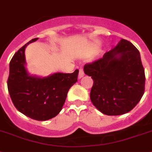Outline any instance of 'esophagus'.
<instances>
[{
	"label": "esophagus",
	"instance_id": "34e87169",
	"mask_svg": "<svg viewBox=\"0 0 152 152\" xmlns=\"http://www.w3.org/2000/svg\"><path fill=\"white\" fill-rule=\"evenodd\" d=\"M84 76V71H83V68H80L79 69V78H82L83 76Z\"/></svg>",
	"mask_w": 152,
	"mask_h": 152
}]
</instances>
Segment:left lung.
<instances>
[{
    "label": "left lung",
    "instance_id": "8db88e82",
    "mask_svg": "<svg viewBox=\"0 0 152 152\" xmlns=\"http://www.w3.org/2000/svg\"><path fill=\"white\" fill-rule=\"evenodd\" d=\"M91 76L92 103L109 116L128 113L141 100L145 86L140 52L129 41L121 39L103 57L84 66Z\"/></svg>",
    "mask_w": 152,
    "mask_h": 152
}]
</instances>
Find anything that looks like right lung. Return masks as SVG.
Segmentation results:
<instances>
[{"mask_svg": "<svg viewBox=\"0 0 152 152\" xmlns=\"http://www.w3.org/2000/svg\"><path fill=\"white\" fill-rule=\"evenodd\" d=\"M33 39L18 51L10 62L7 89L16 109L36 121H47L61 111L70 87L77 82L79 70L55 73L40 78L29 76L25 69V49Z\"/></svg>", "mask_w": 152, "mask_h": 152, "instance_id": "obj_1", "label": "right lung"}]
</instances>
